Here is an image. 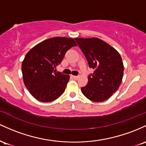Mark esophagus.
Masks as SVG:
<instances>
[{"mask_svg":"<svg viewBox=\"0 0 146 146\" xmlns=\"http://www.w3.org/2000/svg\"><path fill=\"white\" fill-rule=\"evenodd\" d=\"M72 77L74 78V79H76V80H77L78 78H79V76H72Z\"/></svg>","mask_w":146,"mask_h":146,"instance_id":"34e87169","label":"esophagus"}]
</instances>
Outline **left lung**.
<instances>
[{
  "label": "left lung",
  "mask_w": 146,
  "mask_h": 146,
  "mask_svg": "<svg viewBox=\"0 0 146 146\" xmlns=\"http://www.w3.org/2000/svg\"><path fill=\"white\" fill-rule=\"evenodd\" d=\"M74 39L89 67L94 70L88 76L87 86L81 88L82 93L94 102L108 99L122 81L124 67L121 56L114 47L98 38Z\"/></svg>",
  "instance_id": "obj_1"
}]
</instances>
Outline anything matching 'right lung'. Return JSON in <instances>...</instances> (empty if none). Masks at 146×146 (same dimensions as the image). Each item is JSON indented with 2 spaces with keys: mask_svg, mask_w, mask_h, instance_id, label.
<instances>
[{
  "mask_svg": "<svg viewBox=\"0 0 146 146\" xmlns=\"http://www.w3.org/2000/svg\"><path fill=\"white\" fill-rule=\"evenodd\" d=\"M77 44L72 38L54 37L32 47L22 63L24 84L41 102H51L64 92L70 76L56 71L68 50Z\"/></svg>",
  "mask_w": 146,
  "mask_h": 146,
  "instance_id": "right-lung-1",
  "label": "right lung"
}]
</instances>
